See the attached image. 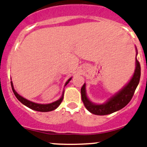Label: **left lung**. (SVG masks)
Wrapping results in <instances>:
<instances>
[{"instance_id": "1", "label": "left lung", "mask_w": 147, "mask_h": 147, "mask_svg": "<svg viewBox=\"0 0 147 147\" xmlns=\"http://www.w3.org/2000/svg\"><path fill=\"white\" fill-rule=\"evenodd\" d=\"M136 49V56L138 54ZM140 65L137 58H136V69L133 76L127 84L118 91L112 97L109 98L103 104H96L92 102L87 97L86 92V84L84 83L81 88V96L86 109L91 113L98 115H105L111 114L112 113L119 111L124 108L128 103L134 96L136 88L138 85L141 75Z\"/></svg>"}]
</instances>
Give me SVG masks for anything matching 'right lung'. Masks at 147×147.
Masks as SVG:
<instances>
[{
  "mask_svg": "<svg viewBox=\"0 0 147 147\" xmlns=\"http://www.w3.org/2000/svg\"><path fill=\"white\" fill-rule=\"evenodd\" d=\"M71 78H70L67 81L66 83L65 84V87L69 83V81L71 80ZM11 88H12V90H13V94H14L15 96L16 97L17 99H18V100L22 103V104L25 105L26 107H27L31 109L34 110V111H40V112H48V111H53V110L56 109V108L58 107V106L60 105V103L62 102V101H63V100L64 91H63V94H62L61 97H60V99H58V100L53 102L49 103V104H38V103H36L32 101L26 99V98H23L22 96H20V95H19L14 89L12 81H11Z\"/></svg>",
  "mask_w": 147,
  "mask_h": 147,
  "instance_id": "obj_1",
  "label": "right lung"
}]
</instances>
